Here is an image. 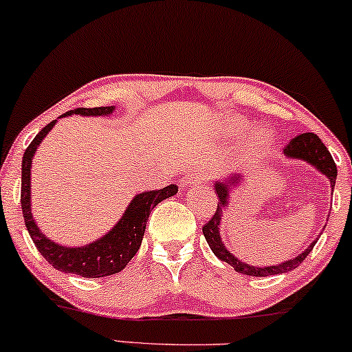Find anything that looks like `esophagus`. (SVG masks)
I'll use <instances>...</instances> for the list:
<instances>
[{"label":"esophagus","instance_id":"1","mask_svg":"<svg viewBox=\"0 0 352 352\" xmlns=\"http://www.w3.org/2000/svg\"><path fill=\"white\" fill-rule=\"evenodd\" d=\"M206 179H204V175L201 172H195L191 173V175H186L185 179H182L180 185L182 186H188V185H199V184H204Z\"/></svg>","mask_w":352,"mask_h":352}]
</instances>
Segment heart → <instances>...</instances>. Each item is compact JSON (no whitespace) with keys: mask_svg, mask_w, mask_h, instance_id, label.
I'll list each match as a JSON object with an SVG mask.
<instances>
[{"mask_svg":"<svg viewBox=\"0 0 352 352\" xmlns=\"http://www.w3.org/2000/svg\"><path fill=\"white\" fill-rule=\"evenodd\" d=\"M247 131V124L242 122H232L229 124V135L232 138H240L245 135ZM270 143V136L265 130H256L255 133H252L250 136L247 138L245 148H243V153L248 157H256V155H261L266 153V148H268Z\"/></svg>","mask_w":352,"mask_h":352,"instance_id":"heart-1","label":"heart"}]
</instances>
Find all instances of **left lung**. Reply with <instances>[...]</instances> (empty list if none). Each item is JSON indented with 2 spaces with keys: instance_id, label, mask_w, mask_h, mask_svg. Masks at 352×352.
Here are the masks:
<instances>
[{
  "instance_id": "1",
  "label": "left lung",
  "mask_w": 352,
  "mask_h": 352,
  "mask_svg": "<svg viewBox=\"0 0 352 352\" xmlns=\"http://www.w3.org/2000/svg\"><path fill=\"white\" fill-rule=\"evenodd\" d=\"M284 154L289 155V157H294V159H304V161L310 162L312 166H315L318 168L320 172L324 173L331 182V186H335L336 182V164L333 161L330 151L327 149V146L322 143V140L315 135V133H302V135L296 136L294 140L289 143L286 148H284ZM240 180V177L232 175L228 184H216V191H217V208L216 212L212 214L211 219H209L206 224L203 226V234L206 237L208 245L211 247V250L214 255L219 258L221 261H226L229 263L235 271L239 273L248 274V276H258V278H263V276H271V274H281V273H287V271L296 270L302 261L305 260L307 255L312 252V248L315 245V242H312V245L309 248H305L304 253H300L299 256L292 258V260L284 261L281 265H276V266H265V268H260V266H250L247 263H242V261L237 260L234 255H230L228 252V248L224 247V243L221 242L219 237V222H221V216H222V209H224L226 203H228L229 198V188L234 184H237Z\"/></svg>"
}]
</instances>
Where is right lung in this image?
<instances>
[{"label": "right lung", "instance_id": "add662e5", "mask_svg": "<svg viewBox=\"0 0 352 352\" xmlns=\"http://www.w3.org/2000/svg\"><path fill=\"white\" fill-rule=\"evenodd\" d=\"M112 112L113 107H94V109L79 107V109L63 113L61 117L73 113L89 115V117L94 115V117H97V115H109ZM55 123L56 120H53L47 126L42 128V131H38V135L28 146L24 157H22L21 206L25 228H28L30 239L34 240L37 250L42 253V256L53 268L65 271V273L82 276V278H104V276L118 273L140 250L146 222H148V217L155 204L161 203L162 199L173 197L179 188H177V185H168L166 188L136 195L118 224L97 242L78 248L58 245V243L48 240L45 235L40 232L37 224L34 222L32 212H30V164H32V157L38 144L42 143V140L47 136V133L52 130Z\"/></svg>", "mask_w": 352, "mask_h": 352}]
</instances>
